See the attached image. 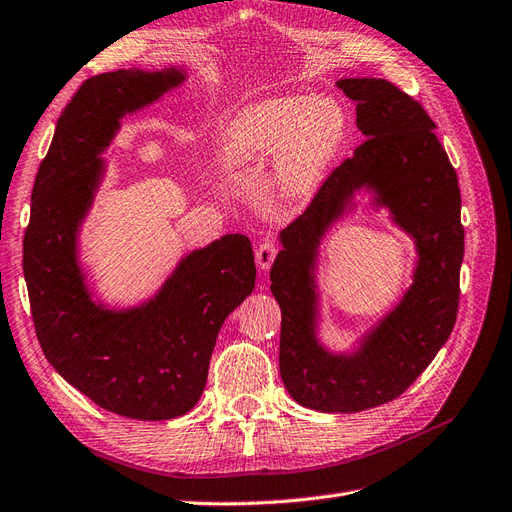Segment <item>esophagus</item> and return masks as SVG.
Segmentation results:
<instances>
[{"label":"esophagus","mask_w":512,"mask_h":512,"mask_svg":"<svg viewBox=\"0 0 512 512\" xmlns=\"http://www.w3.org/2000/svg\"><path fill=\"white\" fill-rule=\"evenodd\" d=\"M275 256H277V243H275V241H271V239L262 241V243L258 245V250H256V262H258V269H260V271H267V269L273 265Z\"/></svg>","instance_id":"esophagus-1"}]
</instances>
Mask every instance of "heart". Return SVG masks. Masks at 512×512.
Returning a JSON list of instances; mask_svg holds the SVG:
<instances>
[{
  "label": "heart",
  "instance_id": "b5f03b06",
  "mask_svg": "<svg viewBox=\"0 0 512 512\" xmlns=\"http://www.w3.org/2000/svg\"><path fill=\"white\" fill-rule=\"evenodd\" d=\"M346 115L333 98L290 96L260 102L237 119L224 160L239 170H275L277 200L314 188L344 141Z\"/></svg>",
  "mask_w": 512,
  "mask_h": 512
}]
</instances>
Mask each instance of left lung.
I'll list each match as a JSON object with an SVG mask.
<instances>
[{
    "instance_id": "8db88e82",
    "label": "left lung",
    "mask_w": 512,
    "mask_h": 512,
    "mask_svg": "<svg viewBox=\"0 0 512 512\" xmlns=\"http://www.w3.org/2000/svg\"><path fill=\"white\" fill-rule=\"evenodd\" d=\"M365 141L324 179L309 207L282 230L271 292L282 309L280 374L297 404L318 412H361L389 404L446 344L459 309L463 260L457 173L421 102L384 79H342ZM359 189L375 192L415 239L409 292L354 353L335 355L315 337L319 241Z\"/></svg>"
}]
</instances>
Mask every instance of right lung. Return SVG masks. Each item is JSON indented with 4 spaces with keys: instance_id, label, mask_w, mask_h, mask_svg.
I'll return each instance as SVG.
<instances>
[{
    "instance_id": "obj_1",
    "label": "right lung",
    "mask_w": 512,
    "mask_h": 512,
    "mask_svg": "<svg viewBox=\"0 0 512 512\" xmlns=\"http://www.w3.org/2000/svg\"><path fill=\"white\" fill-rule=\"evenodd\" d=\"M183 81L181 68L87 79L57 119L23 239V273L44 356L94 404L138 421H166L196 406L222 324L256 282L250 239L224 235L181 258L143 305L108 309L91 301L76 235L104 177L100 153L123 117Z\"/></svg>"
}]
</instances>
